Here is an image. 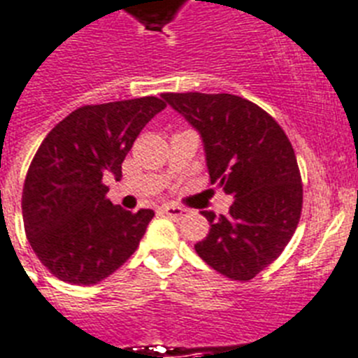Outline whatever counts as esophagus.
Returning a JSON list of instances; mask_svg holds the SVG:
<instances>
[{
  "mask_svg": "<svg viewBox=\"0 0 358 358\" xmlns=\"http://www.w3.org/2000/svg\"><path fill=\"white\" fill-rule=\"evenodd\" d=\"M162 212L168 215V217H173V220H179V217H182V215H186V208H182V206H177V205H166L162 206Z\"/></svg>",
  "mask_w": 358,
  "mask_h": 358,
  "instance_id": "1",
  "label": "esophagus"
}]
</instances>
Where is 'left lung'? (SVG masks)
Here are the masks:
<instances>
[{"mask_svg": "<svg viewBox=\"0 0 358 358\" xmlns=\"http://www.w3.org/2000/svg\"><path fill=\"white\" fill-rule=\"evenodd\" d=\"M203 141L212 185L234 197L227 215L203 210L210 232L196 252L232 280H252L278 258L302 214V177L280 124L229 93H164Z\"/></svg>", "mask_w": 358, "mask_h": 358, "instance_id": "left-lung-1", "label": "left lung"}]
</instances>
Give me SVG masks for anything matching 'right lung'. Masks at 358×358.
I'll list each match as a JSON object with an SVG mask.
<instances>
[{
  "mask_svg": "<svg viewBox=\"0 0 358 358\" xmlns=\"http://www.w3.org/2000/svg\"><path fill=\"white\" fill-rule=\"evenodd\" d=\"M164 108L157 96L84 106L40 144L23 185V225L38 259L58 280L93 285L137 250L155 214L113 205L102 177L120 181L135 138Z\"/></svg>",
  "mask_w": 358,
  "mask_h": 358,
  "instance_id": "1",
  "label": "right lung"
}]
</instances>
